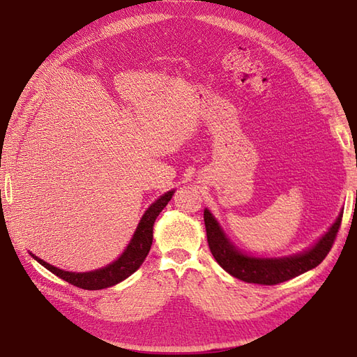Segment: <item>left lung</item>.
<instances>
[{
  "mask_svg": "<svg viewBox=\"0 0 357 357\" xmlns=\"http://www.w3.org/2000/svg\"><path fill=\"white\" fill-rule=\"evenodd\" d=\"M342 220V213L338 215L332 228L321 236L320 241L310 250L283 259H257L245 256L226 238L219 223L214 220L208 210H204L205 231H207L208 247L218 264L235 278L245 283L274 286L287 282L316 268L328 256L337 238Z\"/></svg>",
  "mask_w": 357,
  "mask_h": 357,
  "instance_id": "obj_1",
  "label": "left lung"
}]
</instances>
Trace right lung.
Instances as JSON below:
<instances>
[{
  "label": "right lung",
  "instance_id": "1",
  "mask_svg": "<svg viewBox=\"0 0 357 357\" xmlns=\"http://www.w3.org/2000/svg\"><path fill=\"white\" fill-rule=\"evenodd\" d=\"M172 193L174 192H167L165 195H162L156 202L150 205L149 210L144 213L143 219L139 220L138 228L134 234V238L129 243L128 248L123 252V255L117 259L116 262L110 264L109 266L96 269L92 273H68L62 271V269L52 266L47 262L43 261V259L32 255L37 262H40L43 266L47 268L50 273L58 275L59 278L66 280L70 284L86 289V290H100L114 286L121 283L122 280L134 274L137 269L144 262L146 256L150 252V247H152L153 241V223L159 213L167 207V204L172 198Z\"/></svg>",
  "mask_w": 357,
  "mask_h": 357
}]
</instances>
